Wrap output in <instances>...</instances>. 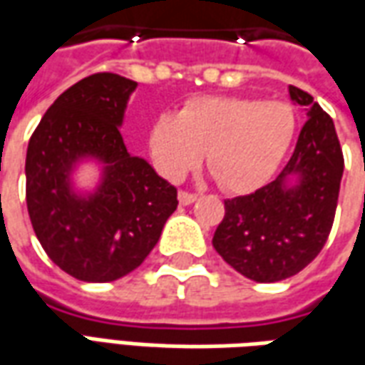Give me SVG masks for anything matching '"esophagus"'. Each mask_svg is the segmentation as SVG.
<instances>
[{
  "instance_id": "1",
  "label": "esophagus",
  "mask_w": 365,
  "mask_h": 365,
  "mask_svg": "<svg viewBox=\"0 0 365 365\" xmlns=\"http://www.w3.org/2000/svg\"><path fill=\"white\" fill-rule=\"evenodd\" d=\"M178 200H180V205H191V203L197 201V195L195 193H187V191H180Z\"/></svg>"
}]
</instances>
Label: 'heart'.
<instances>
[{
    "label": "heart",
    "mask_w": 365,
    "mask_h": 365,
    "mask_svg": "<svg viewBox=\"0 0 365 365\" xmlns=\"http://www.w3.org/2000/svg\"><path fill=\"white\" fill-rule=\"evenodd\" d=\"M297 136V114L280 101L197 96L175 114H160L150 128V154L160 174L180 182L207 165L229 193H249L269 182Z\"/></svg>",
    "instance_id": "1"
}]
</instances>
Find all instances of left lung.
<instances>
[{
	"label": "left lung",
	"mask_w": 365,
	"mask_h": 365,
	"mask_svg": "<svg viewBox=\"0 0 365 365\" xmlns=\"http://www.w3.org/2000/svg\"><path fill=\"white\" fill-rule=\"evenodd\" d=\"M289 94L308 118L289 164L251 195L225 200V217L213 235L223 261L255 282H279L314 261L330 235L342 182L332 118L304 91L290 85Z\"/></svg>",
	"instance_id": "1"
}]
</instances>
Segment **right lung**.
Returning a JSON list of instances; mask_svg holds the SVG:
<instances>
[{
	"mask_svg": "<svg viewBox=\"0 0 365 365\" xmlns=\"http://www.w3.org/2000/svg\"><path fill=\"white\" fill-rule=\"evenodd\" d=\"M138 83L112 73L78 81L51 104L27 158V211L58 269L85 282H110L138 269L178 207L174 185L132 156L120 128ZM93 165V188L78 185Z\"/></svg>",
	"mask_w": 365,
	"mask_h": 365,
	"instance_id": "add662e5",
	"label": "right lung"
}]
</instances>
